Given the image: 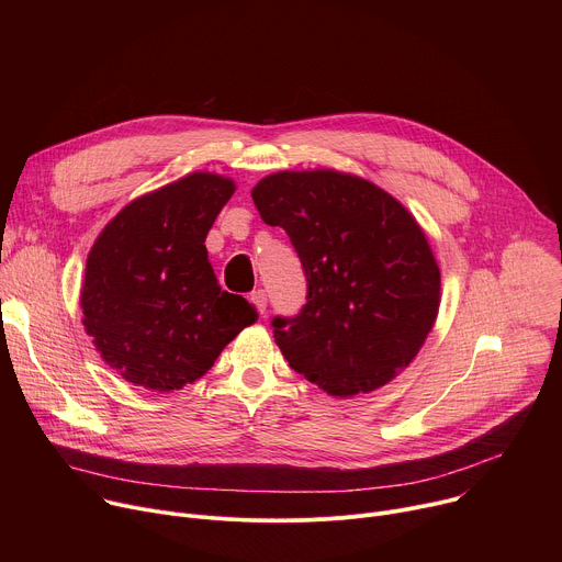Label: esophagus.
Here are the masks:
<instances>
[{"instance_id":"34e87169","label":"esophagus","mask_w":562,"mask_h":562,"mask_svg":"<svg viewBox=\"0 0 562 562\" xmlns=\"http://www.w3.org/2000/svg\"><path fill=\"white\" fill-rule=\"evenodd\" d=\"M251 302L258 306L260 313H265V311H267V291H265V289H256V291L251 293Z\"/></svg>"}]
</instances>
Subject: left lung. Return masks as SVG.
Here are the masks:
<instances>
[{"label": "left lung", "instance_id": "left-lung-1", "mask_svg": "<svg viewBox=\"0 0 562 562\" xmlns=\"http://www.w3.org/2000/svg\"><path fill=\"white\" fill-rule=\"evenodd\" d=\"M251 198L267 224L286 231L306 276L302 311L271 323L289 367L338 397L395 378L440 306V269L416 217L334 169L267 176Z\"/></svg>", "mask_w": 562, "mask_h": 562}]
</instances>
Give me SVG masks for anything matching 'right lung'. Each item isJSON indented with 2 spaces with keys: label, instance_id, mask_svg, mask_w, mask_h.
Segmentation results:
<instances>
[{
  "label": "right lung",
  "instance_id": "add662e5",
  "mask_svg": "<svg viewBox=\"0 0 562 562\" xmlns=\"http://www.w3.org/2000/svg\"><path fill=\"white\" fill-rule=\"evenodd\" d=\"M233 191L231 178L198 171L133 200L98 235L79 295L82 323L126 382L182 389L258 319L243 295L222 291L204 247Z\"/></svg>",
  "mask_w": 562,
  "mask_h": 562
}]
</instances>
